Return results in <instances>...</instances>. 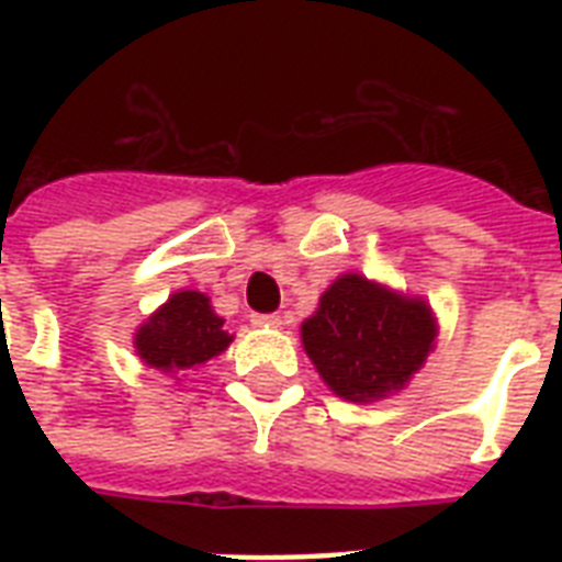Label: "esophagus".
<instances>
[{
	"label": "esophagus",
	"mask_w": 562,
	"mask_h": 562,
	"mask_svg": "<svg viewBox=\"0 0 562 562\" xmlns=\"http://www.w3.org/2000/svg\"><path fill=\"white\" fill-rule=\"evenodd\" d=\"M256 326H265V329H280L282 317L280 315H254Z\"/></svg>",
	"instance_id": "1"
}]
</instances>
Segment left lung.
Listing matches in <instances>:
<instances>
[{
    "label": "left lung",
    "mask_w": 562,
    "mask_h": 562,
    "mask_svg": "<svg viewBox=\"0 0 562 562\" xmlns=\"http://www.w3.org/2000/svg\"><path fill=\"white\" fill-rule=\"evenodd\" d=\"M303 350L321 379L347 402L402 391L435 350L437 321L423 297L341 273L300 326Z\"/></svg>",
    "instance_id": "obj_1"
}]
</instances>
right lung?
I'll return each instance as SVG.
<instances>
[{
	"label": "right lung",
	"instance_id": "1",
	"mask_svg": "<svg viewBox=\"0 0 562 562\" xmlns=\"http://www.w3.org/2000/svg\"><path fill=\"white\" fill-rule=\"evenodd\" d=\"M233 335L201 291H175L134 335L136 356L154 370L180 373L227 350Z\"/></svg>",
	"mask_w": 562,
	"mask_h": 562
}]
</instances>
